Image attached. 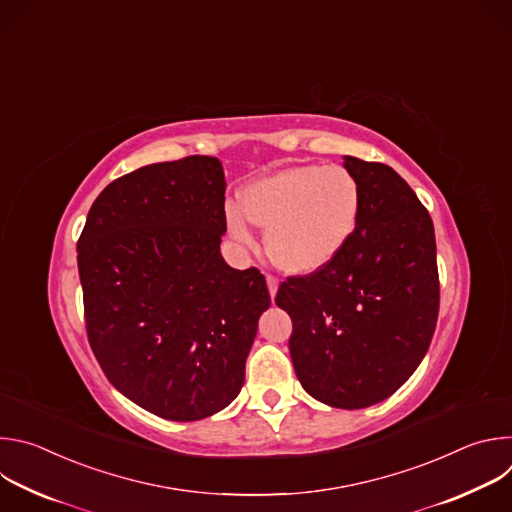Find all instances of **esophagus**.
<instances>
[{
	"label": "esophagus",
	"instance_id": "1",
	"mask_svg": "<svg viewBox=\"0 0 512 512\" xmlns=\"http://www.w3.org/2000/svg\"><path fill=\"white\" fill-rule=\"evenodd\" d=\"M267 287H269V294H271V298H275V296H277L279 281H277L273 275H267Z\"/></svg>",
	"mask_w": 512,
	"mask_h": 512
}]
</instances>
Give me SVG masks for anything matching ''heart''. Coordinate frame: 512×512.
Instances as JSON below:
<instances>
[{
	"label": "heart",
	"mask_w": 512,
	"mask_h": 512,
	"mask_svg": "<svg viewBox=\"0 0 512 512\" xmlns=\"http://www.w3.org/2000/svg\"><path fill=\"white\" fill-rule=\"evenodd\" d=\"M362 190L344 166H291L243 188L241 208H227V227L241 247H253V225L267 229L271 261L287 273L310 275L334 261L352 241Z\"/></svg>",
	"instance_id": "1"
}]
</instances>
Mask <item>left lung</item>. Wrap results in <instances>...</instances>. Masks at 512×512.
Returning a JSON list of instances; mask_svg holds the SVG:
<instances>
[{
	"label": "left lung",
	"mask_w": 512,
	"mask_h": 512,
	"mask_svg": "<svg viewBox=\"0 0 512 512\" xmlns=\"http://www.w3.org/2000/svg\"><path fill=\"white\" fill-rule=\"evenodd\" d=\"M362 190L358 229L320 271L289 277L275 304L308 395L338 409L391 397L421 364L440 312L429 212L389 166L344 156Z\"/></svg>",
	"instance_id": "1"
}]
</instances>
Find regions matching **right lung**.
I'll use <instances>...</instances> for the list:
<instances>
[{
  "instance_id": "obj_1",
  "label": "right lung",
  "mask_w": 512,
  "mask_h": 512,
  "mask_svg": "<svg viewBox=\"0 0 512 512\" xmlns=\"http://www.w3.org/2000/svg\"><path fill=\"white\" fill-rule=\"evenodd\" d=\"M225 170L190 156L143 166L93 202L77 245L87 334L109 383L170 421L231 405L245 383L265 277L233 269Z\"/></svg>"
}]
</instances>
